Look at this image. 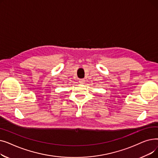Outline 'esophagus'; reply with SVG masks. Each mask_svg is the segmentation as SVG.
<instances>
[{"label":"esophagus","instance_id":"34e87169","mask_svg":"<svg viewBox=\"0 0 158 158\" xmlns=\"http://www.w3.org/2000/svg\"><path fill=\"white\" fill-rule=\"evenodd\" d=\"M79 82L80 84H84L85 82V79H80Z\"/></svg>","mask_w":158,"mask_h":158}]
</instances>
